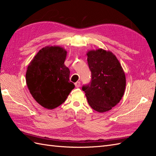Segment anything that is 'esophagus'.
I'll use <instances>...</instances> for the list:
<instances>
[{
    "instance_id": "obj_1",
    "label": "esophagus",
    "mask_w": 156,
    "mask_h": 156,
    "mask_svg": "<svg viewBox=\"0 0 156 156\" xmlns=\"http://www.w3.org/2000/svg\"><path fill=\"white\" fill-rule=\"evenodd\" d=\"M75 85L76 87V88H79L81 86V83H80V81H77L75 83Z\"/></svg>"
}]
</instances>
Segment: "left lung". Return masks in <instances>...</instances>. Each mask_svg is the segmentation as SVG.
<instances>
[{
    "mask_svg": "<svg viewBox=\"0 0 156 156\" xmlns=\"http://www.w3.org/2000/svg\"><path fill=\"white\" fill-rule=\"evenodd\" d=\"M91 81L83 86L88 103L94 110L104 112L118 104L124 95L126 76L115 55L102 49L87 53Z\"/></svg>",
    "mask_w": 156,
    "mask_h": 156,
    "instance_id": "8db88e82",
    "label": "left lung"
}]
</instances>
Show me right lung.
Here are the masks:
<instances>
[{"label":"right lung","mask_w":156,"mask_h":156,"mask_svg":"<svg viewBox=\"0 0 156 156\" xmlns=\"http://www.w3.org/2000/svg\"><path fill=\"white\" fill-rule=\"evenodd\" d=\"M67 52L58 46L39 51L27 68L26 82L34 100L48 109L65 101L75 88L69 81V69L64 65Z\"/></svg>","instance_id":"right-lung-1"}]
</instances>
